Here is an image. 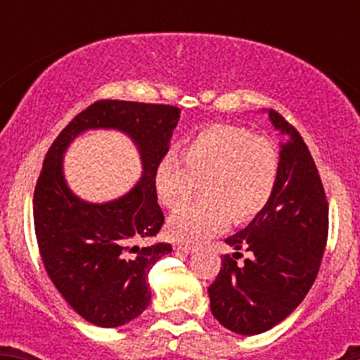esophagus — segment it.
<instances>
[{"mask_svg": "<svg viewBox=\"0 0 360 360\" xmlns=\"http://www.w3.org/2000/svg\"><path fill=\"white\" fill-rule=\"evenodd\" d=\"M174 249L181 250V252H184V254H190V252H193V250H195V245L183 244V242H177V244H174Z\"/></svg>", "mask_w": 360, "mask_h": 360, "instance_id": "obj_1", "label": "esophagus"}]
</instances>
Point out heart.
<instances>
[{"label": "heart", "instance_id": "heart-1", "mask_svg": "<svg viewBox=\"0 0 360 360\" xmlns=\"http://www.w3.org/2000/svg\"><path fill=\"white\" fill-rule=\"evenodd\" d=\"M278 153L268 141L235 125H209L186 139L181 157L158 160L153 181L160 202L177 209L202 184L204 198L170 216L167 231L181 242H200L233 221L256 217L274 197Z\"/></svg>", "mask_w": 360, "mask_h": 360}]
</instances>
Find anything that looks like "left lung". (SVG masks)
Here are the masks:
<instances>
[{
    "label": "left lung",
    "instance_id": "1",
    "mask_svg": "<svg viewBox=\"0 0 360 360\" xmlns=\"http://www.w3.org/2000/svg\"><path fill=\"white\" fill-rule=\"evenodd\" d=\"M268 116L285 137L274 197L224 240L237 252L223 256L209 288L217 322L244 336L261 335L296 310L314 285L328 242L329 207L314 158L292 125L274 110ZM242 248L251 257L238 265Z\"/></svg>",
    "mask_w": 360,
    "mask_h": 360
}]
</instances>
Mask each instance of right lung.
Returning <instances> with one entry per match:
<instances>
[{
  "label": "right lung",
  "mask_w": 360,
  "mask_h": 360,
  "mask_svg": "<svg viewBox=\"0 0 360 360\" xmlns=\"http://www.w3.org/2000/svg\"><path fill=\"white\" fill-rule=\"evenodd\" d=\"M181 110L165 104L97 101L69 122L43 160L32 216L39 254L50 281L69 307L99 328H118L139 317L151 301L148 274L169 244L141 245L155 237L163 212L155 191V167L169 151ZM118 129L140 151L141 179L104 204L76 198L63 177L68 144L86 129Z\"/></svg>",
  "instance_id": "right-lung-1"
}]
</instances>
